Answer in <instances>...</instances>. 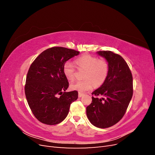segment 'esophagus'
<instances>
[{
  "label": "esophagus",
  "instance_id": "esophagus-1",
  "mask_svg": "<svg viewBox=\"0 0 155 155\" xmlns=\"http://www.w3.org/2000/svg\"><path fill=\"white\" fill-rule=\"evenodd\" d=\"M83 96V93H81V92H79L78 94V97H81Z\"/></svg>",
  "mask_w": 155,
  "mask_h": 155
}]
</instances>
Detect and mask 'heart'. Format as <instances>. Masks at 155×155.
Masks as SVG:
<instances>
[{
  "mask_svg": "<svg viewBox=\"0 0 155 155\" xmlns=\"http://www.w3.org/2000/svg\"><path fill=\"white\" fill-rule=\"evenodd\" d=\"M79 70H85L83 79L85 80L72 83L70 88L79 92L90 91L95 86L100 87L106 81L109 72V65L105 59H98L90 54H83L74 61ZM63 72L65 78L69 81H72L75 78L76 70L74 65L66 61L63 67Z\"/></svg>",
  "mask_w": 155,
  "mask_h": 155,
  "instance_id": "1",
  "label": "heart"
}]
</instances>
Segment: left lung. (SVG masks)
I'll return each mask as SVG.
<instances>
[{"label":"left lung","mask_w":155,"mask_h":155,"mask_svg":"<svg viewBox=\"0 0 155 155\" xmlns=\"http://www.w3.org/2000/svg\"><path fill=\"white\" fill-rule=\"evenodd\" d=\"M109 65L106 81L92 94V103L87 107V116L96 127L105 129L123 118L133 93V76L124 58L111 51H98ZM100 96V98L97 97Z\"/></svg>","instance_id":"1"}]
</instances>
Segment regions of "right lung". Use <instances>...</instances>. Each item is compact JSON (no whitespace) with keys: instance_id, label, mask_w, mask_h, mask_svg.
<instances>
[{"instance_id":"add662e5","label":"right lung","mask_w":155,"mask_h":155,"mask_svg":"<svg viewBox=\"0 0 155 155\" xmlns=\"http://www.w3.org/2000/svg\"><path fill=\"white\" fill-rule=\"evenodd\" d=\"M79 51L64 47L43 51L32 63L27 74L25 95L35 118L46 125H56L67 116L70 104L78 97L76 91L66 92L68 81L64 63Z\"/></svg>"}]
</instances>
